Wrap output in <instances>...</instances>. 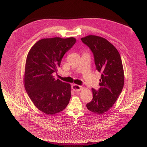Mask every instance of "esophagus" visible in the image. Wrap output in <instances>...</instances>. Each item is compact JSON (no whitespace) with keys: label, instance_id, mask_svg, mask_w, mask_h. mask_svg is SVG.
Listing matches in <instances>:
<instances>
[{"label":"esophagus","instance_id":"obj_1","mask_svg":"<svg viewBox=\"0 0 147 147\" xmlns=\"http://www.w3.org/2000/svg\"><path fill=\"white\" fill-rule=\"evenodd\" d=\"M71 87H72V89L74 91H76H76H80V90L83 89V87L78 86V85H77V84H73Z\"/></svg>","mask_w":147,"mask_h":147}]
</instances>
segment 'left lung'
I'll return each mask as SVG.
<instances>
[{"mask_svg":"<svg viewBox=\"0 0 147 147\" xmlns=\"http://www.w3.org/2000/svg\"><path fill=\"white\" fill-rule=\"evenodd\" d=\"M81 40L92 52L96 69L101 73L100 88L98 91L92 88L93 98L86 106L93 113L103 114L113 107L123 88L121 59L116 48L105 38L90 35Z\"/></svg>","mask_w":147,"mask_h":147,"instance_id":"obj_1","label":"left lung"}]
</instances>
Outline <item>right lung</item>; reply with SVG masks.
<instances>
[{
    "instance_id": "obj_1",
    "label": "right lung",
    "mask_w": 147,
    "mask_h": 147,
    "mask_svg": "<svg viewBox=\"0 0 147 147\" xmlns=\"http://www.w3.org/2000/svg\"><path fill=\"white\" fill-rule=\"evenodd\" d=\"M76 42L73 37L44 38L36 42L28 53L24 87L34 105L47 115L61 112L69 103L70 84L56 80L53 73L57 70L64 55Z\"/></svg>"
}]
</instances>
